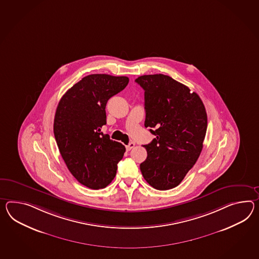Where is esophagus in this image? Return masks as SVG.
<instances>
[{
  "mask_svg": "<svg viewBox=\"0 0 259 259\" xmlns=\"http://www.w3.org/2000/svg\"><path fill=\"white\" fill-rule=\"evenodd\" d=\"M134 147H135V142H130V143H129V144L126 146L127 151H130V150H132Z\"/></svg>",
  "mask_w": 259,
  "mask_h": 259,
  "instance_id": "esophagus-1",
  "label": "esophagus"
}]
</instances>
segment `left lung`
Here are the masks:
<instances>
[{
    "label": "left lung",
    "instance_id": "obj_1",
    "mask_svg": "<svg viewBox=\"0 0 259 259\" xmlns=\"http://www.w3.org/2000/svg\"><path fill=\"white\" fill-rule=\"evenodd\" d=\"M136 82L145 91V127L155 136L144 145L148 156L140 170L153 188L172 189L200 155L208 124L206 109L197 94L170 76L145 75Z\"/></svg>",
    "mask_w": 259,
    "mask_h": 259
}]
</instances>
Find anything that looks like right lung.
I'll return each mask as SVG.
<instances>
[{
	"mask_svg": "<svg viewBox=\"0 0 259 259\" xmlns=\"http://www.w3.org/2000/svg\"><path fill=\"white\" fill-rule=\"evenodd\" d=\"M127 76L94 74L83 77L58 104L53 132L59 151L71 174L91 189L112 182L125 147L101 132L107 123L106 106L125 88Z\"/></svg>",
	"mask_w": 259,
	"mask_h": 259,
	"instance_id": "1",
	"label": "right lung"
}]
</instances>
